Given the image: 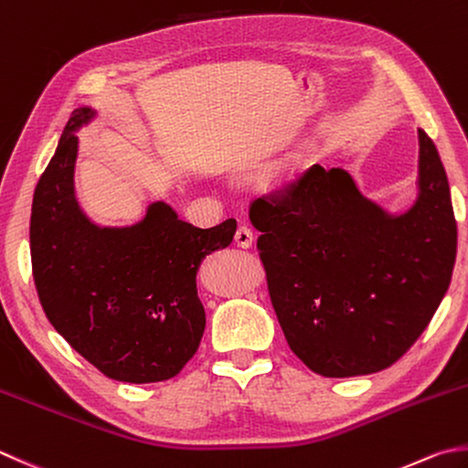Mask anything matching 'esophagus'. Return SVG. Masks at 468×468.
Returning <instances> with one entry per match:
<instances>
[{
    "instance_id": "esophagus-1",
    "label": "esophagus",
    "mask_w": 468,
    "mask_h": 468,
    "mask_svg": "<svg viewBox=\"0 0 468 468\" xmlns=\"http://www.w3.org/2000/svg\"><path fill=\"white\" fill-rule=\"evenodd\" d=\"M234 240H236L238 246H240V249H250L252 242H254V234H252V230H250L249 226H240L236 230Z\"/></svg>"
}]
</instances>
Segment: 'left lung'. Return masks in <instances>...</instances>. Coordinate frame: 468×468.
Wrapping results in <instances>:
<instances>
[{
	"label": "left lung",
	"mask_w": 468,
	"mask_h": 468,
	"mask_svg": "<svg viewBox=\"0 0 468 468\" xmlns=\"http://www.w3.org/2000/svg\"><path fill=\"white\" fill-rule=\"evenodd\" d=\"M418 196L391 214L348 171L314 165L281 199H257L269 293L291 350L324 377L391 367L451 285L456 222L434 143L418 130Z\"/></svg>",
	"instance_id": "obj_1"
}]
</instances>
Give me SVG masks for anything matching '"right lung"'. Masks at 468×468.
Here are the masks:
<instances>
[{
    "label": "right lung",
    "instance_id": "right-lung-1",
    "mask_svg": "<svg viewBox=\"0 0 468 468\" xmlns=\"http://www.w3.org/2000/svg\"><path fill=\"white\" fill-rule=\"evenodd\" d=\"M95 116L87 105L70 113L34 191V283L55 330L105 377L166 381L204 336L197 271L209 252L232 242L236 219L201 230L153 201L130 226L95 224L75 193L77 132Z\"/></svg>",
    "mask_w": 468,
    "mask_h": 468
}]
</instances>
